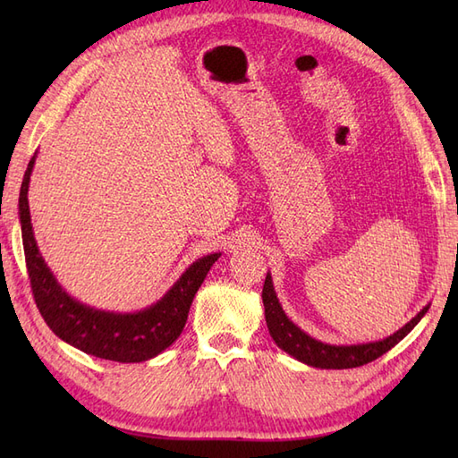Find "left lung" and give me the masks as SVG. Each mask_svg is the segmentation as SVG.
Listing matches in <instances>:
<instances>
[{
  "instance_id": "1",
  "label": "left lung",
  "mask_w": 458,
  "mask_h": 458,
  "mask_svg": "<svg viewBox=\"0 0 458 458\" xmlns=\"http://www.w3.org/2000/svg\"><path fill=\"white\" fill-rule=\"evenodd\" d=\"M261 299H264L266 323L269 328V335L276 340V344L281 350H285L287 354L297 358L299 362L313 368H325V369L358 368L372 362V360L386 354L387 350H392L403 336L410 335L413 327L420 323L423 315L429 310V305L423 307L420 313L410 320V323L384 340H376V343H366V344L335 346V344H325L320 343V340L309 336L293 323V320L287 318L285 310L279 305V299L274 291V281H271L269 274L266 276Z\"/></svg>"
}]
</instances>
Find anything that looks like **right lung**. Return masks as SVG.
I'll list each match as a JSON object with an SVG mask.
<instances>
[{"mask_svg": "<svg viewBox=\"0 0 458 458\" xmlns=\"http://www.w3.org/2000/svg\"><path fill=\"white\" fill-rule=\"evenodd\" d=\"M35 157L27 165L21 192H19V222H21L27 274L31 279L37 309L45 323L64 343L96 358L114 360V362H145L161 354L182 333L192 299L220 254H210L194 261L157 303L138 313L122 315L82 305L56 284L43 256L38 254L27 200Z\"/></svg>", "mask_w": 458, "mask_h": 458, "instance_id": "obj_1", "label": "right lung"}]
</instances>
